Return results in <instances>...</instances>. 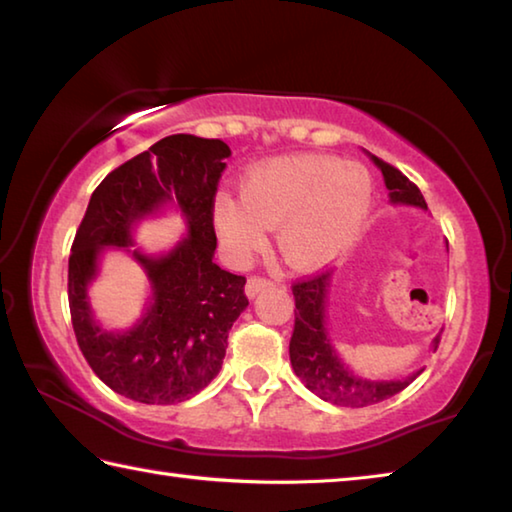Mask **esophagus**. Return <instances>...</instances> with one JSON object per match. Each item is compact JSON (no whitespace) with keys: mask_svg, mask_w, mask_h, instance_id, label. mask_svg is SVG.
<instances>
[{"mask_svg":"<svg viewBox=\"0 0 512 512\" xmlns=\"http://www.w3.org/2000/svg\"><path fill=\"white\" fill-rule=\"evenodd\" d=\"M268 287H273V282L266 280V277H250V280L246 282V296L255 298L259 291H264Z\"/></svg>","mask_w":512,"mask_h":512,"instance_id":"esophagus-1","label":"esophagus"}]
</instances>
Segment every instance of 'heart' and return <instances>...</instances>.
Returning <instances> with one entry per match:
<instances>
[{
  "mask_svg": "<svg viewBox=\"0 0 512 512\" xmlns=\"http://www.w3.org/2000/svg\"><path fill=\"white\" fill-rule=\"evenodd\" d=\"M375 198L370 171L334 155L298 153L257 162L239 183V198L219 194L212 225L223 253L244 266L275 230L277 253L293 271H318L350 250Z\"/></svg>",
  "mask_w": 512,
  "mask_h": 512,
  "instance_id": "1",
  "label": "heart"
}]
</instances>
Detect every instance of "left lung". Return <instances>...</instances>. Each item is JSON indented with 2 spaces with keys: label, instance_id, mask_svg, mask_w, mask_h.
I'll return each instance as SVG.
<instances>
[{
  "label": "left lung",
  "instance_id": "obj_1",
  "mask_svg": "<svg viewBox=\"0 0 512 512\" xmlns=\"http://www.w3.org/2000/svg\"><path fill=\"white\" fill-rule=\"evenodd\" d=\"M372 164L381 171L386 180L388 198L391 205H406L427 210L424 196L402 171L391 164L379 160L377 155L366 151ZM334 271H325L311 280L293 284V298H296V327L289 343L291 368L300 377L311 393L320 400L332 402L348 409H361V406L377 404L381 400L404 391L411 381L420 375V370L411 372L402 379H368L354 372L336 352L327 329V298L329 284H332ZM440 343V334L431 341V350Z\"/></svg>",
  "mask_w": 512,
  "mask_h": 512
}]
</instances>
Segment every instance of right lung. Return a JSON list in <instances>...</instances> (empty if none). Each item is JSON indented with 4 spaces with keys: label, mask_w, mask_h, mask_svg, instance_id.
Wrapping results in <instances>:
<instances>
[{
    "label": "right lung",
    "mask_w": 512,
    "mask_h": 512,
    "mask_svg": "<svg viewBox=\"0 0 512 512\" xmlns=\"http://www.w3.org/2000/svg\"><path fill=\"white\" fill-rule=\"evenodd\" d=\"M230 146L169 135L110 171L85 210L69 255V311L85 361L112 391L142 404H178L219 375L228 332L248 307L246 277L214 264L212 203ZM176 209L186 235L164 254L133 249L146 218ZM108 247H124L143 266L150 298L126 330L103 328L89 287Z\"/></svg>",
    "instance_id": "obj_1"
}]
</instances>
